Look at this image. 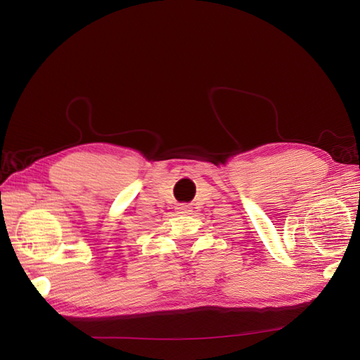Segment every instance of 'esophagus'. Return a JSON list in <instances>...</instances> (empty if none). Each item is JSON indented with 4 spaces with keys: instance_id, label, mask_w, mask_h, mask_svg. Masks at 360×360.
I'll list each match as a JSON object with an SVG mask.
<instances>
[{
    "instance_id": "1",
    "label": "esophagus",
    "mask_w": 360,
    "mask_h": 360,
    "mask_svg": "<svg viewBox=\"0 0 360 360\" xmlns=\"http://www.w3.org/2000/svg\"><path fill=\"white\" fill-rule=\"evenodd\" d=\"M179 212L181 213H190L191 210H190V205H181L179 207Z\"/></svg>"
}]
</instances>
